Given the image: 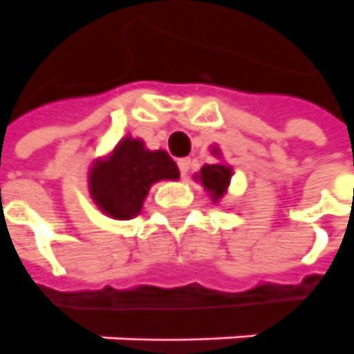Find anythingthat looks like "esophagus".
I'll return each mask as SVG.
<instances>
[{
  "label": "esophagus",
  "instance_id": "34e87169",
  "mask_svg": "<svg viewBox=\"0 0 354 354\" xmlns=\"http://www.w3.org/2000/svg\"><path fill=\"white\" fill-rule=\"evenodd\" d=\"M177 165H179V171H181V177L185 179L187 175H189V169H191V160L189 158H183V160L177 161Z\"/></svg>",
  "mask_w": 354,
  "mask_h": 354
}]
</instances>
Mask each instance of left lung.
<instances>
[{
    "label": "left lung",
    "instance_id": "obj_1",
    "mask_svg": "<svg viewBox=\"0 0 354 354\" xmlns=\"http://www.w3.org/2000/svg\"><path fill=\"white\" fill-rule=\"evenodd\" d=\"M230 177H232V169L226 167V165H220V163L205 165L201 169V175H198L201 183L205 185L206 191L212 194L214 201L224 196L227 183H230Z\"/></svg>",
    "mask_w": 354,
    "mask_h": 354
}]
</instances>
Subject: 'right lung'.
Listing matches in <instances>:
<instances>
[{"label":"right lung","instance_id":"obj_1","mask_svg":"<svg viewBox=\"0 0 354 354\" xmlns=\"http://www.w3.org/2000/svg\"><path fill=\"white\" fill-rule=\"evenodd\" d=\"M161 179H179L177 163L161 149L149 151L140 140H122L111 158L95 163L89 187L105 214L128 220L142 210L149 187Z\"/></svg>","mask_w":354,"mask_h":354}]
</instances>
